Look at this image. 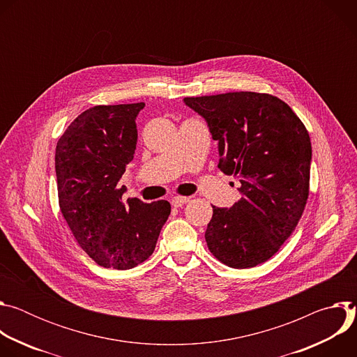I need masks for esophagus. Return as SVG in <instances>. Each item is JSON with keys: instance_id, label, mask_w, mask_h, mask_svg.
<instances>
[{"instance_id": "esophagus-1", "label": "esophagus", "mask_w": 357, "mask_h": 357, "mask_svg": "<svg viewBox=\"0 0 357 357\" xmlns=\"http://www.w3.org/2000/svg\"><path fill=\"white\" fill-rule=\"evenodd\" d=\"M189 199L190 197H186V196H174L172 199H171V205L174 206V208H181V206H183L186 202H189Z\"/></svg>"}]
</instances>
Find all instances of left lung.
Listing matches in <instances>:
<instances>
[{
    "instance_id": "8db88e82",
    "label": "left lung",
    "mask_w": 357,
    "mask_h": 357,
    "mask_svg": "<svg viewBox=\"0 0 357 357\" xmlns=\"http://www.w3.org/2000/svg\"><path fill=\"white\" fill-rule=\"evenodd\" d=\"M219 142V168L238 178L241 197L213 208L205 238L231 268H251L281 248L295 230L310 195L312 146L307 127L281 98L233 91L185 97Z\"/></svg>"
}]
</instances>
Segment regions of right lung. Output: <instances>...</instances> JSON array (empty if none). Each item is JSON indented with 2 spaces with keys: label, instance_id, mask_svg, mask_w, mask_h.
I'll return each mask as SVG.
<instances>
[{
  "label": "right lung",
  "instance_id": "add662e5",
  "mask_svg": "<svg viewBox=\"0 0 357 357\" xmlns=\"http://www.w3.org/2000/svg\"><path fill=\"white\" fill-rule=\"evenodd\" d=\"M144 103L94 106L79 114L56 144L61 212L77 244L98 266L130 270L154 252L171 205L123 202L119 181L134 158L135 119Z\"/></svg>",
  "mask_w": 357,
  "mask_h": 357
}]
</instances>
